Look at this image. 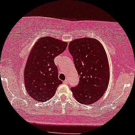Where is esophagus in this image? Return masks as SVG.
I'll return each instance as SVG.
<instances>
[{
    "instance_id": "1",
    "label": "esophagus",
    "mask_w": 135,
    "mask_h": 135,
    "mask_svg": "<svg viewBox=\"0 0 135 135\" xmlns=\"http://www.w3.org/2000/svg\"><path fill=\"white\" fill-rule=\"evenodd\" d=\"M64 83H65V84H67L68 83V80H65L64 81Z\"/></svg>"
}]
</instances>
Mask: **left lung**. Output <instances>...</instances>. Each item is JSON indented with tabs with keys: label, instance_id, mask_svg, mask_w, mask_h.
Wrapping results in <instances>:
<instances>
[{
	"label": "left lung",
	"instance_id": "1",
	"mask_svg": "<svg viewBox=\"0 0 135 135\" xmlns=\"http://www.w3.org/2000/svg\"><path fill=\"white\" fill-rule=\"evenodd\" d=\"M69 50L80 76L79 83L71 88L73 96L81 104L95 103L103 96L110 81L105 49L97 39L86 37L70 42Z\"/></svg>",
	"mask_w": 135,
	"mask_h": 135
}]
</instances>
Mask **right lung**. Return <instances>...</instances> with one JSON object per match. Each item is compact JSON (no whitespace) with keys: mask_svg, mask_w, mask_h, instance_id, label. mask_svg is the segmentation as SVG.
Masks as SVG:
<instances>
[{"mask_svg":"<svg viewBox=\"0 0 135 135\" xmlns=\"http://www.w3.org/2000/svg\"><path fill=\"white\" fill-rule=\"evenodd\" d=\"M67 42L51 37L39 38L30 52L24 70V82L28 95L39 102H47L55 95L62 81L54 59L62 54Z\"/></svg>","mask_w":135,"mask_h":135,"instance_id":"obj_1","label":"right lung"}]
</instances>
